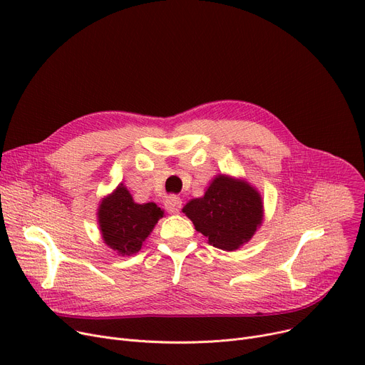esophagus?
Wrapping results in <instances>:
<instances>
[{
	"label": "esophagus",
	"instance_id": "esophagus-1",
	"mask_svg": "<svg viewBox=\"0 0 365 365\" xmlns=\"http://www.w3.org/2000/svg\"><path fill=\"white\" fill-rule=\"evenodd\" d=\"M164 205H165V208L168 210L170 213L176 215V213L180 212V208H182V200L179 197H176V195H170V197L165 198Z\"/></svg>",
	"mask_w": 365,
	"mask_h": 365
}]
</instances>
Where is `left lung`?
I'll list each match as a JSON object with an SVG mask.
<instances>
[{
  "label": "left lung",
  "mask_w": 365,
  "mask_h": 365,
  "mask_svg": "<svg viewBox=\"0 0 365 365\" xmlns=\"http://www.w3.org/2000/svg\"><path fill=\"white\" fill-rule=\"evenodd\" d=\"M262 198L247 182L219 176L202 198L189 201L183 213L208 242L226 252L237 250L262 223Z\"/></svg>",
  "instance_id": "left-lung-1"
}]
</instances>
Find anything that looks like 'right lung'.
<instances>
[{"instance_id":"right-lung-1","label":"right lung","mask_w":365,"mask_h":365,"mask_svg":"<svg viewBox=\"0 0 365 365\" xmlns=\"http://www.w3.org/2000/svg\"><path fill=\"white\" fill-rule=\"evenodd\" d=\"M160 217L163 210L157 204H136L124 186L115 189L99 208L103 240L120 255L138 253Z\"/></svg>"}]
</instances>
